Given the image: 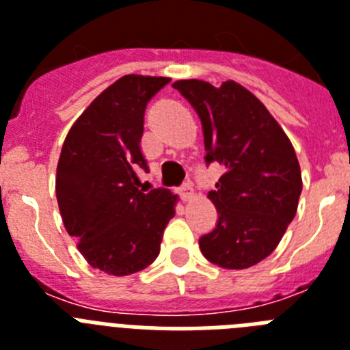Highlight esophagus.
Returning a JSON list of instances; mask_svg holds the SVG:
<instances>
[{
	"label": "esophagus",
	"mask_w": 350,
	"mask_h": 350,
	"mask_svg": "<svg viewBox=\"0 0 350 350\" xmlns=\"http://www.w3.org/2000/svg\"><path fill=\"white\" fill-rule=\"evenodd\" d=\"M178 194H180V198H182V200H184V202H189L191 198L194 196L193 185H191V184H184L180 187V189H178Z\"/></svg>",
	"instance_id": "obj_1"
}]
</instances>
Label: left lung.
I'll use <instances>...</instances> for the list:
<instances>
[{"label": "left lung", "instance_id": "left-lung-1", "mask_svg": "<svg viewBox=\"0 0 350 350\" xmlns=\"http://www.w3.org/2000/svg\"><path fill=\"white\" fill-rule=\"evenodd\" d=\"M202 120L206 163L226 172L208 198L217 226L200 238L210 262L228 270L254 267L271 254L295 219L301 170L289 138L267 107L243 85L203 80L173 83Z\"/></svg>", "mask_w": 350, "mask_h": 350}]
</instances>
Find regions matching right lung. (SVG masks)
Here are the masks:
<instances>
[{
    "label": "right lung",
    "mask_w": 350,
    "mask_h": 350,
    "mask_svg": "<svg viewBox=\"0 0 350 350\" xmlns=\"http://www.w3.org/2000/svg\"><path fill=\"white\" fill-rule=\"evenodd\" d=\"M166 77L124 75L108 85L71 126L61 148L55 196L64 228L92 268L131 275L159 256L177 194L138 189L147 172L140 148L147 103Z\"/></svg>",
    "instance_id": "right-lung-1"
}]
</instances>
